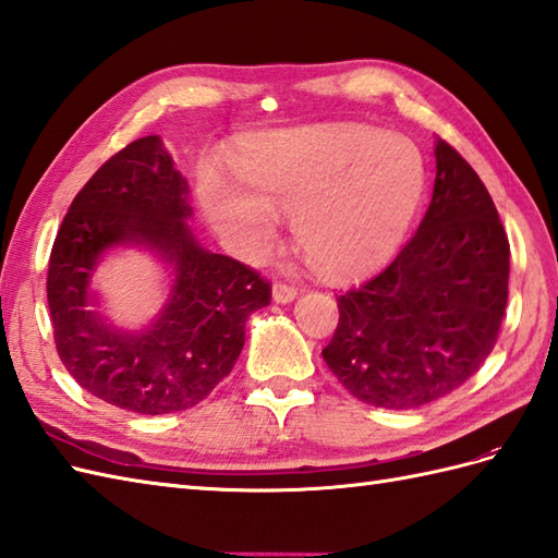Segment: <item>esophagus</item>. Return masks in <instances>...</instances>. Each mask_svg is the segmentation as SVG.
I'll list each match as a JSON object with an SVG mask.
<instances>
[{"label":"esophagus","mask_w":558,"mask_h":558,"mask_svg":"<svg viewBox=\"0 0 558 558\" xmlns=\"http://www.w3.org/2000/svg\"><path fill=\"white\" fill-rule=\"evenodd\" d=\"M295 295H298V289L289 281H275V287H271V298H275L277 303H291Z\"/></svg>","instance_id":"obj_1"}]
</instances>
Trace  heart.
I'll return each instance as SVG.
<instances>
[{"label": "heart", "instance_id": "1", "mask_svg": "<svg viewBox=\"0 0 558 558\" xmlns=\"http://www.w3.org/2000/svg\"><path fill=\"white\" fill-rule=\"evenodd\" d=\"M234 177L203 172L198 196L236 253H265L277 213H289L312 260L331 275H355L400 248L426 192V160L400 134L315 125L251 140L234 158Z\"/></svg>", "mask_w": 558, "mask_h": 558}]
</instances>
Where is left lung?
<instances>
[{"label": "left lung", "instance_id": "obj_1", "mask_svg": "<svg viewBox=\"0 0 558 558\" xmlns=\"http://www.w3.org/2000/svg\"><path fill=\"white\" fill-rule=\"evenodd\" d=\"M509 298V239L481 177L445 140L416 234L386 269L338 295L324 362L357 400L414 410L490 355Z\"/></svg>", "mask_w": 558, "mask_h": 558}]
</instances>
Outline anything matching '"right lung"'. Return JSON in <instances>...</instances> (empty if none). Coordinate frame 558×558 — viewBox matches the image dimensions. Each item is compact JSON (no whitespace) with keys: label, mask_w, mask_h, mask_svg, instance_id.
I'll list each match as a JSON object with an SVG mask.
<instances>
[{"label":"right lung","mask_w":558,"mask_h":558,"mask_svg":"<svg viewBox=\"0 0 558 558\" xmlns=\"http://www.w3.org/2000/svg\"><path fill=\"white\" fill-rule=\"evenodd\" d=\"M186 182L160 140L144 137L108 158L80 189L53 239L47 301L57 352L94 398L137 414L182 412L232 372L246 319L269 305L271 283L194 239ZM144 242L175 267L173 295L146 332L122 335L88 303L104 250Z\"/></svg>","instance_id":"right-lung-1"}]
</instances>
